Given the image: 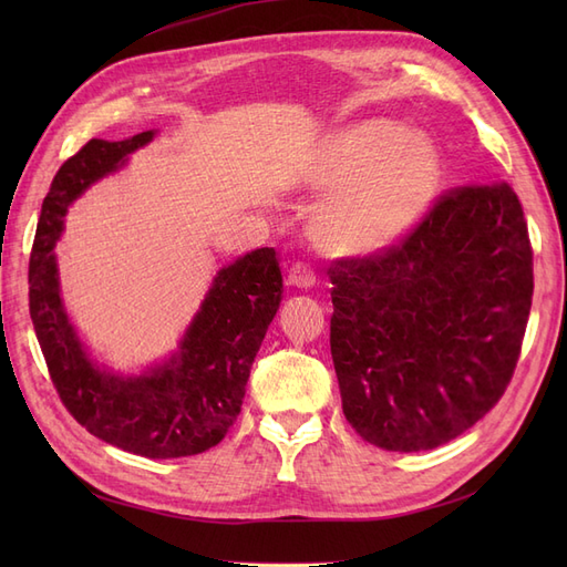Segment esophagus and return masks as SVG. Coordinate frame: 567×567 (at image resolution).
Listing matches in <instances>:
<instances>
[{"label": "esophagus", "mask_w": 567, "mask_h": 567, "mask_svg": "<svg viewBox=\"0 0 567 567\" xmlns=\"http://www.w3.org/2000/svg\"><path fill=\"white\" fill-rule=\"evenodd\" d=\"M288 284L307 290V288H312L317 284V274H315V269L310 265L296 262L293 267L288 269Z\"/></svg>", "instance_id": "esophagus-1"}]
</instances>
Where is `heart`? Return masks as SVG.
<instances>
[{"label": "heart", "instance_id": "heart-1", "mask_svg": "<svg viewBox=\"0 0 567 567\" xmlns=\"http://www.w3.org/2000/svg\"><path fill=\"white\" fill-rule=\"evenodd\" d=\"M442 158L425 134L394 120H362L336 132L310 169L333 188L315 219V236L333 255H371L394 246L431 208Z\"/></svg>", "mask_w": 567, "mask_h": 567}]
</instances>
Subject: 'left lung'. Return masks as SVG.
<instances>
[{
  "instance_id": "left-lung-1",
  "label": "left lung",
  "mask_w": 567,
  "mask_h": 567,
  "mask_svg": "<svg viewBox=\"0 0 567 567\" xmlns=\"http://www.w3.org/2000/svg\"><path fill=\"white\" fill-rule=\"evenodd\" d=\"M342 414L388 452L458 437L502 400L532 307V246L506 182L444 194L400 246L331 269Z\"/></svg>"
}]
</instances>
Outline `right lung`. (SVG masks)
<instances>
[{
  "mask_svg": "<svg viewBox=\"0 0 567 567\" xmlns=\"http://www.w3.org/2000/svg\"><path fill=\"white\" fill-rule=\"evenodd\" d=\"M156 130L125 142L92 140L68 158L42 203L30 255V319L51 383L73 419L117 450L146 458L215 447L241 414L255 354L277 315L284 279L274 248H257L217 271L177 350L142 373L96 364L68 319L54 246L71 205L117 173Z\"/></svg>",
  "mask_w": 567,
  "mask_h": 567,
  "instance_id": "1",
  "label": "right lung"
}]
</instances>
